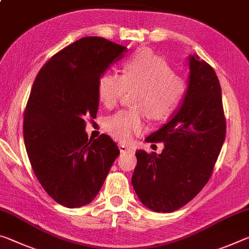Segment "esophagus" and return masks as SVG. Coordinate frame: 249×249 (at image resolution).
<instances>
[{"label": "esophagus", "instance_id": "34e87169", "mask_svg": "<svg viewBox=\"0 0 249 249\" xmlns=\"http://www.w3.org/2000/svg\"><path fill=\"white\" fill-rule=\"evenodd\" d=\"M120 151L121 152H129V151H133V147L128 145H125V144H120Z\"/></svg>", "mask_w": 249, "mask_h": 249}]
</instances>
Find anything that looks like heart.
<instances>
[{
  "instance_id": "b5f03b06",
  "label": "heart",
  "mask_w": 249,
  "mask_h": 249,
  "mask_svg": "<svg viewBox=\"0 0 249 249\" xmlns=\"http://www.w3.org/2000/svg\"><path fill=\"white\" fill-rule=\"evenodd\" d=\"M127 89H137L133 97L135 108L121 110L105 121L106 131L122 142L141 133L144 113L153 121L171 116L186 96L188 84L164 58L142 50L125 62L122 75L105 73L98 80V98L107 108L117 105Z\"/></svg>"
}]
</instances>
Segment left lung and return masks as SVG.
I'll list each match as a JSON object with an SVG mask.
<instances>
[{"label": "left lung", "instance_id": "left-lung-1", "mask_svg": "<svg viewBox=\"0 0 249 249\" xmlns=\"http://www.w3.org/2000/svg\"><path fill=\"white\" fill-rule=\"evenodd\" d=\"M183 104L171 121L145 141L163 142L160 155L136 151L132 185L146 207L157 213L179 210L210 180L226 136L222 89L214 69L189 57Z\"/></svg>", "mask_w": 249, "mask_h": 249}]
</instances>
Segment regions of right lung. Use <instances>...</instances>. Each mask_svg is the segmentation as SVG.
Masks as SVG:
<instances>
[{
  "instance_id": "obj_1",
  "label": "right lung",
  "mask_w": 249,
  "mask_h": 249,
  "mask_svg": "<svg viewBox=\"0 0 249 249\" xmlns=\"http://www.w3.org/2000/svg\"><path fill=\"white\" fill-rule=\"evenodd\" d=\"M124 51L103 37H83L54 54L35 77L23 136L35 176L62 206L92 202L120 154L106 134L89 140L85 118L96 117L98 80Z\"/></svg>"
}]
</instances>
